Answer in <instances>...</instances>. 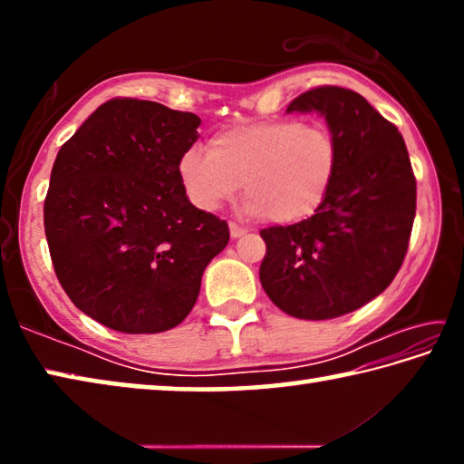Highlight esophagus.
<instances>
[{"instance_id":"esophagus-1","label":"esophagus","mask_w":464,"mask_h":464,"mask_svg":"<svg viewBox=\"0 0 464 464\" xmlns=\"http://www.w3.org/2000/svg\"><path fill=\"white\" fill-rule=\"evenodd\" d=\"M229 231H231V237H233V239H239V237H243V235L247 233L246 227H239L237 223H231V225H229Z\"/></svg>"}]
</instances>
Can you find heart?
Listing matches in <instances>:
<instances>
[{"label": "heart", "mask_w": 464, "mask_h": 464, "mask_svg": "<svg viewBox=\"0 0 464 464\" xmlns=\"http://www.w3.org/2000/svg\"><path fill=\"white\" fill-rule=\"evenodd\" d=\"M186 149L178 174L196 208L215 213L243 184L251 215L293 225L317 213L340 168V143L325 127L296 119L247 124Z\"/></svg>", "instance_id": "b5f03b06"}]
</instances>
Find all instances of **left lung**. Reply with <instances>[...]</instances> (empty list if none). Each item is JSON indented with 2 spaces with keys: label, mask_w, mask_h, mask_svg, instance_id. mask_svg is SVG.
Listing matches in <instances>:
<instances>
[{
  "label": "left lung",
  "mask_w": 464,
  "mask_h": 464,
  "mask_svg": "<svg viewBox=\"0 0 464 464\" xmlns=\"http://www.w3.org/2000/svg\"><path fill=\"white\" fill-rule=\"evenodd\" d=\"M313 110L340 143V168L315 215L260 231V282L278 309L321 321L360 309L397 276L415 218V176L401 132L360 93L319 85L286 112Z\"/></svg>",
  "instance_id": "obj_1"
}]
</instances>
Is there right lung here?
Returning a JSON list of instances; mask_svg holds the SVG:
<instances>
[{
	"instance_id": "obj_1",
	"label": "right lung",
	"mask_w": 464,
	"mask_h": 464,
	"mask_svg": "<svg viewBox=\"0 0 464 464\" xmlns=\"http://www.w3.org/2000/svg\"><path fill=\"white\" fill-rule=\"evenodd\" d=\"M200 119L114 98L59 149L44 198L54 274L85 315L114 332L182 324L229 227L188 200L178 161Z\"/></svg>"
}]
</instances>
